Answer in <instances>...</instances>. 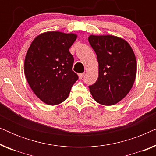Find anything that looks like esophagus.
Wrapping results in <instances>:
<instances>
[{
	"mask_svg": "<svg viewBox=\"0 0 156 156\" xmlns=\"http://www.w3.org/2000/svg\"><path fill=\"white\" fill-rule=\"evenodd\" d=\"M84 76V73H80L79 74V78H80V80H82L83 78V76Z\"/></svg>",
	"mask_w": 156,
	"mask_h": 156,
	"instance_id": "1",
	"label": "esophagus"
}]
</instances>
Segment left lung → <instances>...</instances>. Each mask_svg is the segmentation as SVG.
<instances>
[{
  "instance_id": "1",
  "label": "left lung",
  "mask_w": 156,
  "mask_h": 156,
  "mask_svg": "<svg viewBox=\"0 0 156 156\" xmlns=\"http://www.w3.org/2000/svg\"><path fill=\"white\" fill-rule=\"evenodd\" d=\"M88 40L99 63V77L89 90L99 104L114 105L128 94L135 82V54L125 40L116 36L91 35Z\"/></svg>"
}]
</instances>
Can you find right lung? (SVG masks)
I'll use <instances>...</instances> for the list:
<instances>
[{"label": "right lung", "instance_id": "obj_1", "mask_svg": "<svg viewBox=\"0 0 156 156\" xmlns=\"http://www.w3.org/2000/svg\"><path fill=\"white\" fill-rule=\"evenodd\" d=\"M77 35L50 31L37 36L25 58V75L35 94L48 105L67 99L78 80L72 71L74 57L69 49Z\"/></svg>", "mask_w": 156, "mask_h": 156}]
</instances>
